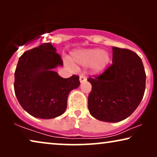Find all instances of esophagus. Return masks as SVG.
Here are the masks:
<instances>
[{
	"label": "esophagus",
	"mask_w": 157,
	"mask_h": 157,
	"mask_svg": "<svg viewBox=\"0 0 157 157\" xmlns=\"http://www.w3.org/2000/svg\"><path fill=\"white\" fill-rule=\"evenodd\" d=\"M86 80V78L84 75L81 74L80 77H79V81H80V82L82 83V82H83V81H85Z\"/></svg>",
	"instance_id": "esophagus-1"
}]
</instances>
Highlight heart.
I'll return each mask as SVG.
<instances>
[{
	"mask_svg": "<svg viewBox=\"0 0 157 157\" xmlns=\"http://www.w3.org/2000/svg\"><path fill=\"white\" fill-rule=\"evenodd\" d=\"M111 61V54L107 51L100 48L83 49L71 53V61L75 65L90 66L94 74L101 73L109 66Z\"/></svg>",
	"mask_w": 157,
	"mask_h": 157,
	"instance_id": "heart-1",
	"label": "heart"
}]
</instances>
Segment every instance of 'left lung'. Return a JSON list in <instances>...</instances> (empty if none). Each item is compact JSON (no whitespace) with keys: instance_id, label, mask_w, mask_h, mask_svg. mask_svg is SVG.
I'll list each match as a JSON object with an SVG mask.
<instances>
[{"instance_id":"obj_1","label":"left lung","mask_w":157,"mask_h":157,"mask_svg":"<svg viewBox=\"0 0 157 157\" xmlns=\"http://www.w3.org/2000/svg\"><path fill=\"white\" fill-rule=\"evenodd\" d=\"M112 64L98 76L90 77L92 89L88 107L99 121L119 122L136 110L145 91L146 74L134 51L113 47Z\"/></svg>"}]
</instances>
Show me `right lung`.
<instances>
[{
    "instance_id": "obj_1",
    "label": "right lung",
    "mask_w": 157,
    "mask_h": 157,
    "mask_svg": "<svg viewBox=\"0 0 157 157\" xmlns=\"http://www.w3.org/2000/svg\"><path fill=\"white\" fill-rule=\"evenodd\" d=\"M63 66L50 43L25 51L15 71L14 90L19 104L33 117L50 119L65 112L68 94L80 85L79 77L63 78L53 71Z\"/></svg>"
}]
</instances>
